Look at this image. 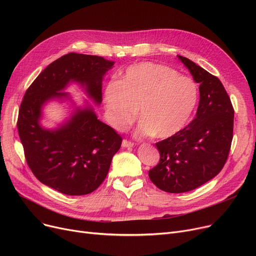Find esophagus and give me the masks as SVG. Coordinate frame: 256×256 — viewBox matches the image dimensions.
I'll return each instance as SVG.
<instances>
[{"mask_svg": "<svg viewBox=\"0 0 256 256\" xmlns=\"http://www.w3.org/2000/svg\"><path fill=\"white\" fill-rule=\"evenodd\" d=\"M122 147H132L134 146V143L132 141H128V140H124L122 141Z\"/></svg>", "mask_w": 256, "mask_h": 256, "instance_id": "34e87169", "label": "esophagus"}]
</instances>
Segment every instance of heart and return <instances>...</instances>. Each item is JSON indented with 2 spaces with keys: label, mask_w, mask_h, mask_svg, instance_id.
<instances>
[{
  "label": "heart",
  "mask_w": 256,
  "mask_h": 256,
  "mask_svg": "<svg viewBox=\"0 0 256 256\" xmlns=\"http://www.w3.org/2000/svg\"><path fill=\"white\" fill-rule=\"evenodd\" d=\"M104 102L109 124L124 130L138 115V134L160 139L178 134L198 102V87L191 78L152 62L132 65L117 82L108 84Z\"/></svg>",
  "instance_id": "1"
}]
</instances>
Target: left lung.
<instances>
[{"label":"left lung","instance_id":"8db88e82","mask_svg":"<svg viewBox=\"0 0 256 256\" xmlns=\"http://www.w3.org/2000/svg\"><path fill=\"white\" fill-rule=\"evenodd\" d=\"M178 57L199 83L200 100L189 124L156 143L160 162L148 176L168 193L192 191L216 176L230 154L234 134V106L221 80L190 59Z\"/></svg>","mask_w":256,"mask_h":256}]
</instances>
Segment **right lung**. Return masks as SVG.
Segmentation results:
<instances>
[{"label": "right lung", "instance_id": "right-lung-1", "mask_svg": "<svg viewBox=\"0 0 256 256\" xmlns=\"http://www.w3.org/2000/svg\"><path fill=\"white\" fill-rule=\"evenodd\" d=\"M114 65L102 57L70 52L50 63L26 91L18 130L24 158L36 178L66 195H86L102 184L122 138L98 119L92 106H76L58 128L40 126L46 102L70 100L62 92L70 83L85 88L96 104L102 102V82Z\"/></svg>", "mask_w": 256, "mask_h": 256}]
</instances>
